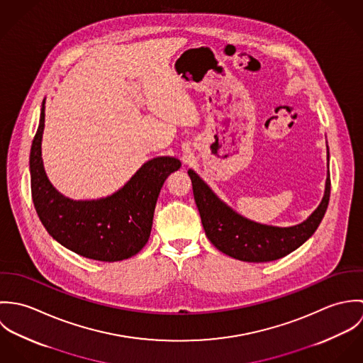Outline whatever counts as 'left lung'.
Here are the masks:
<instances>
[{
    "instance_id": "left-lung-1",
    "label": "left lung",
    "mask_w": 363,
    "mask_h": 363,
    "mask_svg": "<svg viewBox=\"0 0 363 363\" xmlns=\"http://www.w3.org/2000/svg\"><path fill=\"white\" fill-rule=\"evenodd\" d=\"M187 173L209 242L226 256L247 262L274 261L296 250L315 232L330 201L331 182L327 173L324 197L306 220L289 228L269 226L242 216L220 201L194 170Z\"/></svg>"
}]
</instances>
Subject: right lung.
Returning a JSON list of instances; mask_svg holds the SVG:
<instances>
[{
  "mask_svg": "<svg viewBox=\"0 0 363 363\" xmlns=\"http://www.w3.org/2000/svg\"><path fill=\"white\" fill-rule=\"evenodd\" d=\"M45 101L30 148V189L36 212L52 239L68 250L98 261L135 256L148 242L156 200L166 177L180 169L179 159L159 156L144 163L114 194L75 201L52 187L42 160Z\"/></svg>",
  "mask_w": 363,
  "mask_h": 363,
  "instance_id": "right-lung-1",
  "label": "right lung"
}]
</instances>
